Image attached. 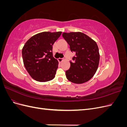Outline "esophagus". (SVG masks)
<instances>
[{"label": "esophagus", "instance_id": "obj_1", "mask_svg": "<svg viewBox=\"0 0 127 127\" xmlns=\"http://www.w3.org/2000/svg\"><path fill=\"white\" fill-rule=\"evenodd\" d=\"M58 61H59L60 63H61L64 60V59L63 58H59L58 59Z\"/></svg>", "mask_w": 127, "mask_h": 127}]
</instances>
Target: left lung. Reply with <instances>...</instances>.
Listing matches in <instances>:
<instances>
[{
    "label": "left lung",
    "mask_w": 127,
    "mask_h": 127,
    "mask_svg": "<svg viewBox=\"0 0 127 127\" xmlns=\"http://www.w3.org/2000/svg\"><path fill=\"white\" fill-rule=\"evenodd\" d=\"M63 36L70 46L71 52L76 53L70 61V67L66 71V77L75 84H83L90 80L97 71L99 53L96 42L83 33H63Z\"/></svg>",
    "instance_id": "1"
}]
</instances>
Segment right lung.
<instances>
[{"mask_svg":"<svg viewBox=\"0 0 127 127\" xmlns=\"http://www.w3.org/2000/svg\"><path fill=\"white\" fill-rule=\"evenodd\" d=\"M61 32H43L29 39L22 49L24 65L31 77L46 82L55 77L59 63L53 57L52 45Z\"/></svg>","mask_w":127,"mask_h":127,"instance_id":"add662e5","label":"right lung"}]
</instances>
